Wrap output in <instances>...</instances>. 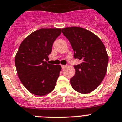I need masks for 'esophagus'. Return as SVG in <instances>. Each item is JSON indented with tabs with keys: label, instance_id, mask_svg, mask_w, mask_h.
Masks as SVG:
<instances>
[{
	"label": "esophagus",
	"instance_id": "esophagus-1",
	"mask_svg": "<svg viewBox=\"0 0 122 122\" xmlns=\"http://www.w3.org/2000/svg\"><path fill=\"white\" fill-rule=\"evenodd\" d=\"M66 67H67V66H66V65H62V66H61V67H62V69H65V68Z\"/></svg>",
	"mask_w": 122,
	"mask_h": 122
}]
</instances>
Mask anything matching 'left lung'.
Wrapping results in <instances>:
<instances>
[{"label": "left lung", "instance_id": "1", "mask_svg": "<svg viewBox=\"0 0 122 122\" xmlns=\"http://www.w3.org/2000/svg\"><path fill=\"white\" fill-rule=\"evenodd\" d=\"M62 32L72 46L74 57L82 61L74 66L71 87L82 94L90 93L101 84L107 70L108 55L104 44L97 35L80 27L62 28Z\"/></svg>", "mask_w": 122, "mask_h": 122}]
</instances>
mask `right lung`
Segmentation results:
<instances>
[{
  "label": "right lung",
  "mask_w": 122,
  "mask_h": 122,
  "mask_svg": "<svg viewBox=\"0 0 122 122\" xmlns=\"http://www.w3.org/2000/svg\"><path fill=\"white\" fill-rule=\"evenodd\" d=\"M60 28H41L23 40L15 56L18 76L32 94L44 96L55 88L61 70L60 65L47 61Z\"/></svg>",
  "instance_id": "1"
}]
</instances>
